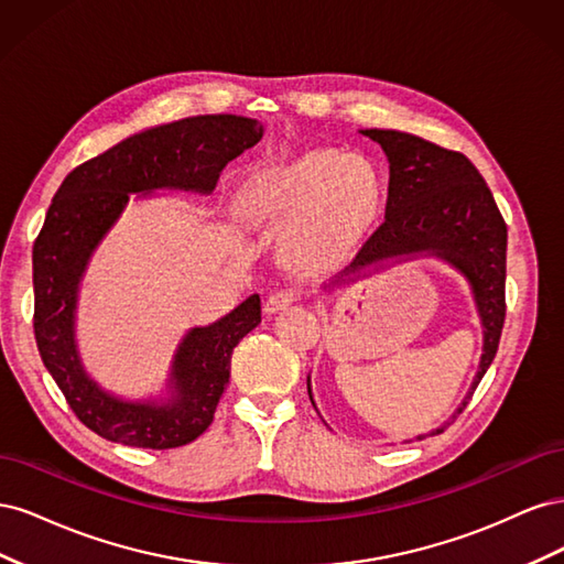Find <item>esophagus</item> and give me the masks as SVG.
Here are the masks:
<instances>
[{
	"mask_svg": "<svg viewBox=\"0 0 564 564\" xmlns=\"http://www.w3.org/2000/svg\"><path fill=\"white\" fill-rule=\"evenodd\" d=\"M294 301H299V289H275L270 292L265 299V313H278L284 311L286 305H292Z\"/></svg>",
	"mask_w": 564,
	"mask_h": 564,
	"instance_id": "esophagus-1",
	"label": "esophagus"
}]
</instances>
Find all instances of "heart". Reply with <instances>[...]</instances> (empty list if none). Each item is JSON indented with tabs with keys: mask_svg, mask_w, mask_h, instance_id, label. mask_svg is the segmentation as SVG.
Wrapping results in <instances>:
<instances>
[{
	"mask_svg": "<svg viewBox=\"0 0 564 564\" xmlns=\"http://www.w3.org/2000/svg\"><path fill=\"white\" fill-rule=\"evenodd\" d=\"M377 176L360 158L313 152L253 178L245 209L256 224L286 235L299 256L346 249L377 209Z\"/></svg>",
	"mask_w": 564,
	"mask_h": 564,
	"instance_id": "obj_1",
	"label": "heart"
}]
</instances>
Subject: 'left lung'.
I'll use <instances>...</instances> for the list:
<instances>
[{"label":"left lung","mask_w":564,"mask_h":564,"mask_svg":"<svg viewBox=\"0 0 564 564\" xmlns=\"http://www.w3.org/2000/svg\"><path fill=\"white\" fill-rule=\"evenodd\" d=\"M362 133L383 148L390 162L386 220L367 237L340 280L390 256L414 251H433L464 272L482 317L485 352L468 398L456 412L460 414L499 350L506 319V220L466 155L402 131Z\"/></svg>","instance_id":"1"}]
</instances>
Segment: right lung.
<instances>
[{
	"label": "right lung",
	"mask_w": 564,
	"mask_h": 564,
	"mask_svg": "<svg viewBox=\"0 0 564 564\" xmlns=\"http://www.w3.org/2000/svg\"><path fill=\"white\" fill-rule=\"evenodd\" d=\"M263 127L249 117L199 115L129 135L127 141L75 166L48 204L32 247L35 329L42 362L75 416L96 435L145 449H174L199 437L214 421L230 381L232 350L261 322V299L212 327L183 338L174 362L176 398L169 404H129L100 390L79 367L73 338L77 284L91 251L129 202V193L158 187L209 193L224 166L261 141Z\"/></svg>",
	"instance_id": "right-lung-1"
}]
</instances>
